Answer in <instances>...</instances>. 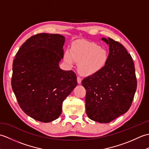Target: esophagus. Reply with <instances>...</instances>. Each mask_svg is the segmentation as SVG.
<instances>
[{
  "mask_svg": "<svg viewBox=\"0 0 149 149\" xmlns=\"http://www.w3.org/2000/svg\"><path fill=\"white\" fill-rule=\"evenodd\" d=\"M77 83H78L79 84H81V83L82 79H81V77H77Z\"/></svg>",
  "mask_w": 149,
  "mask_h": 149,
  "instance_id": "34e87169",
  "label": "esophagus"
}]
</instances>
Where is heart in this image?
Instances as JSON below:
<instances>
[{
    "label": "heart",
    "mask_w": 149,
    "mask_h": 149,
    "mask_svg": "<svg viewBox=\"0 0 149 149\" xmlns=\"http://www.w3.org/2000/svg\"><path fill=\"white\" fill-rule=\"evenodd\" d=\"M65 61L69 66L79 63L78 70L83 75L97 74L104 68L108 60V52L94 42H77L72 44L71 51L64 55Z\"/></svg>",
    "instance_id": "heart-1"
}]
</instances>
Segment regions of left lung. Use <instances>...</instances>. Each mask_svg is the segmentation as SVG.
Returning <instances> with one entry per match:
<instances>
[{
    "instance_id": "left-lung-1",
    "label": "left lung",
    "mask_w": 149,
    "mask_h": 149,
    "mask_svg": "<svg viewBox=\"0 0 149 149\" xmlns=\"http://www.w3.org/2000/svg\"><path fill=\"white\" fill-rule=\"evenodd\" d=\"M108 60L104 68L86 77L82 84L86 90L85 102L88 118L109 123L130 108L137 88L131 56L121 43L108 38Z\"/></svg>"
}]
</instances>
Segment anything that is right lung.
<instances>
[{
	"instance_id": "add662e5",
	"label": "right lung",
	"mask_w": 149,
	"mask_h": 149,
	"mask_svg": "<svg viewBox=\"0 0 149 149\" xmlns=\"http://www.w3.org/2000/svg\"><path fill=\"white\" fill-rule=\"evenodd\" d=\"M65 40L58 34H37L24 42L13 60L12 89L22 111L38 121L58 118L63 102L77 84L74 72L59 66Z\"/></svg>"
}]
</instances>
